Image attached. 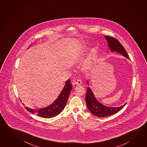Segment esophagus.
Returning a JSON list of instances; mask_svg holds the SVG:
<instances>
[{
    "mask_svg": "<svg viewBox=\"0 0 147 147\" xmlns=\"http://www.w3.org/2000/svg\"><path fill=\"white\" fill-rule=\"evenodd\" d=\"M76 84H77V85H80V84H81V83H82V81H81L80 80H77L76 82Z\"/></svg>",
    "mask_w": 147,
    "mask_h": 147,
    "instance_id": "1",
    "label": "esophagus"
}]
</instances>
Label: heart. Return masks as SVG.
Here are the masks:
<instances>
[{
	"mask_svg": "<svg viewBox=\"0 0 147 147\" xmlns=\"http://www.w3.org/2000/svg\"><path fill=\"white\" fill-rule=\"evenodd\" d=\"M95 53V50H92L91 51V53L88 56L86 61L83 64V69L84 71H88L91 69L93 65L94 55Z\"/></svg>",
	"mask_w": 147,
	"mask_h": 147,
	"instance_id": "obj_1",
	"label": "heart"
}]
</instances>
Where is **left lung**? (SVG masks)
<instances>
[{"label":"left lung","instance_id":"obj_1","mask_svg":"<svg viewBox=\"0 0 147 147\" xmlns=\"http://www.w3.org/2000/svg\"><path fill=\"white\" fill-rule=\"evenodd\" d=\"M105 38L108 43V45L112 51H117L122 54L123 56L129 59L128 54L125 51L123 45L121 44L119 40L116 38L108 36H105ZM88 84V82H87ZM86 102L88 110L93 115L99 117H105L114 115L122 109L126 104L121 107H108L100 103L94 95L92 91L88 87L87 88L86 94Z\"/></svg>","mask_w":147,"mask_h":147}]
</instances>
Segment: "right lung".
Returning a JSON list of instances; mask_svg holds the SVG:
<instances>
[{"label": "right lung", "instance_id": "add662e5", "mask_svg": "<svg viewBox=\"0 0 147 147\" xmlns=\"http://www.w3.org/2000/svg\"><path fill=\"white\" fill-rule=\"evenodd\" d=\"M72 88L70 80L69 79L66 81V84L61 91V93L53 104L49 105L48 107L40 108L38 110L31 109L27 107H26V109L29 112L35 113L41 117L50 118L55 117L64 109Z\"/></svg>", "mask_w": 147, "mask_h": 147}]
</instances>
